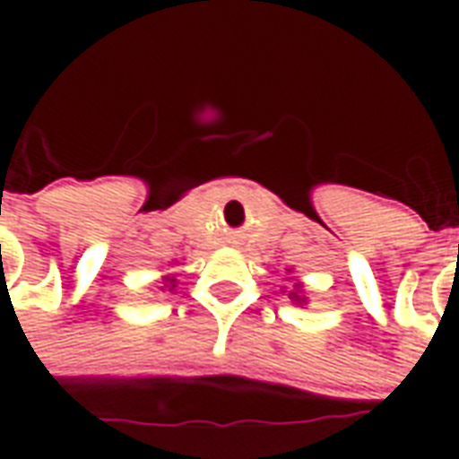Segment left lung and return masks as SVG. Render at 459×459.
Listing matches in <instances>:
<instances>
[{
    "label": "left lung",
    "mask_w": 459,
    "mask_h": 459,
    "mask_svg": "<svg viewBox=\"0 0 459 459\" xmlns=\"http://www.w3.org/2000/svg\"><path fill=\"white\" fill-rule=\"evenodd\" d=\"M285 270H288V273H292V268H285ZM288 298L292 299L295 305H299V307H305V305H307V298H305V285H302V282H295V285H292V290L288 292Z\"/></svg>",
    "instance_id": "left-lung-1"
}]
</instances>
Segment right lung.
<instances>
[{"instance_id":"right-lung-1","label":"right lung","mask_w":459,"mask_h":459,"mask_svg":"<svg viewBox=\"0 0 459 459\" xmlns=\"http://www.w3.org/2000/svg\"><path fill=\"white\" fill-rule=\"evenodd\" d=\"M161 280H164V288L161 290H174L177 288V275H174V273H169V275H161Z\"/></svg>"}]
</instances>
